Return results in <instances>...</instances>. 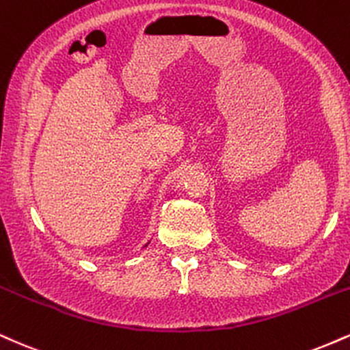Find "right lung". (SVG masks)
I'll list each match as a JSON object with an SVG mask.
<instances>
[{
  "mask_svg": "<svg viewBox=\"0 0 350 350\" xmlns=\"http://www.w3.org/2000/svg\"><path fill=\"white\" fill-rule=\"evenodd\" d=\"M147 244H149V242H147ZM147 244H146V245H147Z\"/></svg>",
  "mask_w": 350,
  "mask_h": 350,
  "instance_id": "add662e5",
  "label": "right lung"
}]
</instances>
